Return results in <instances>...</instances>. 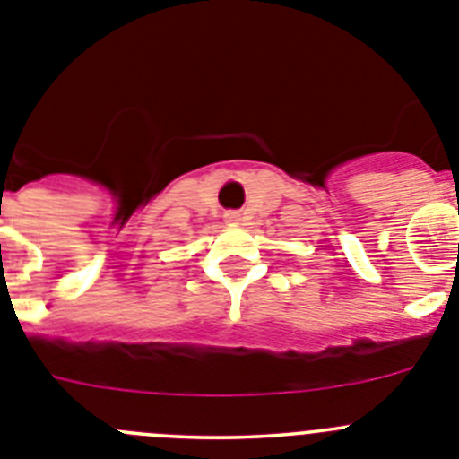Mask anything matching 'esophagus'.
<instances>
[{
	"label": "esophagus",
	"instance_id": "esophagus-1",
	"mask_svg": "<svg viewBox=\"0 0 459 459\" xmlns=\"http://www.w3.org/2000/svg\"><path fill=\"white\" fill-rule=\"evenodd\" d=\"M226 221H229V224H238L239 214L238 212H226Z\"/></svg>",
	"mask_w": 459,
	"mask_h": 459
}]
</instances>
